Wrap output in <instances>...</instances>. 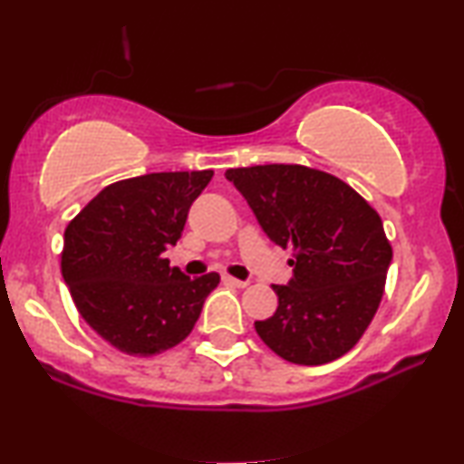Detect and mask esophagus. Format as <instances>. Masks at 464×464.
<instances>
[{
    "mask_svg": "<svg viewBox=\"0 0 464 464\" xmlns=\"http://www.w3.org/2000/svg\"><path fill=\"white\" fill-rule=\"evenodd\" d=\"M224 283L226 285H232V287H238V289H243V287H246V285H249V283H246V281H240V278H234V276H224Z\"/></svg>",
    "mask_w": 464,
    "mask_h": 464,
    "instance_id": "obj_1",
    "label": "esophagus"
}]
</instances>
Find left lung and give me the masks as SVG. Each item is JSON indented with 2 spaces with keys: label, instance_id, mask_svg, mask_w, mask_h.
Masks as SVG:
<instances>
[{
  "label": "left lung",
  "instance_id": "1",
  "mask_svg": "<svg viewBox=\"0 0 464 464\" xmlns=\"http://www.w3.org/2000/svg\"><path fill=\"white\" fill-rule=\"evenodd\" d=\"M272 243L294 251V278L272 285L276 313L256 332L295 365L340 359L382 302L392 249L376 208L338 177L302 164L227 169Z\"/></svg>",
  "mask_w": 464,
  "mask_h": 464
}]
</instances>
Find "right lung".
<instances>
[{"mask_svg":"<svg viewBox=\"0 0 464 464\" xmlns=\"http://www.w3.org/2000/svg\"><path fill=\"white\" fill-rule=\"evenodd\" d=\"M213 170L150 173L101 189L65 227L61 275L75 308L113 348L151 357L192 334L218 272L189 278L162 253Z\"/></svg>","mask_w":464,"mask_h":464,"instance_id":"add662e5","label":"right lung"}]
</instances>
